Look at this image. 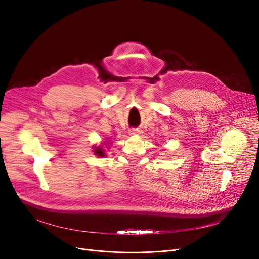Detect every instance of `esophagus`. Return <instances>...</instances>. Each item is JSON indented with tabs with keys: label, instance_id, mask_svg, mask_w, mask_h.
I'll return each mask as SVG.
<instances>
[{
	"label": "esophagus",
	"instance_id": "34e87169",
	"mask_svg": "<svg viewBox=\"0 0 259 259\" xmlns=\"http://www.w3.org/2000/svg\"><path fill=\"white\" fill-rule=\"evenodd\" d=\"M140 133H142V131L138 130V128H131L130 130L131 135H138V134H140Z\"/></svg>",
	"mask_w": 259,
	"mask_h": 259
}]
</instances>
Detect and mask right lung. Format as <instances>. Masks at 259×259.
<instances>
[{"instance_id": "add662e5", "label": "right lung", "mask_w": 259, "mask_h": 259, "mask_svg": "<svg viewBox=\"0 0 259 259\" xmlns=\"http://www.w3.org/2000/svg\"><path fill=\"white\" fill-rule=\"evenodd\" d=\"M94 152H95L96 155H98V156H104L105 155L103 149H101V148H95V151H94Z\"/></svg>"}]
</instances>
